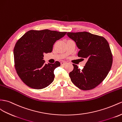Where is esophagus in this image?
I'll return each mask as SVG.
<instances>
[{
    "instance_id": "34e87169",
    "label": "esophagus",
    "mask_w": 122,
    "mask_h": 122,
    "mask_svg": "<svg viewBox=\"0 0 122 122\" xmlns=\"http://www.w3.org/2000/svg\"><path fill=\"white\" fill-rule=\"evenodd\" d=\"M66 63H66V62H64V61L61 62V65H65Z\"/></svg>"
}]
</instances>
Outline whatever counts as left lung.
Masks as SVG:
<instances>
[{"mask_svg":"<svg viewBox=\"0 0 122 122\" xmlns=\"http://www.w3.org/2000/svg\"><path fill=\"white\" fill-rule=\"evenodd\" d=\"M66 34L80 49L78 56L88 59L82 70L73 64L74 69L69 74L71 82L82 90L95 88L105 79L112 66L113 58L108 42L104 37L88 32Z\"/></svg>","mask_w":122,"mask_h":122,"instance_id":"1","label":"left lung"}]
</instances>
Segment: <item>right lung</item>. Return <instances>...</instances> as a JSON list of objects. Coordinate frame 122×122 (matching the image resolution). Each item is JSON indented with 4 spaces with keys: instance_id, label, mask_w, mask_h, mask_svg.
<instances>
[{
    "instance_id": "add662e5",
    "label": "right lung",
    "mask_w": 122,
    "mask_h": 122,
    "mask_svg": "<svg viewBox=\"0 0 122 122\" xmlns=\"http://www.w3.org/2000/svg\"><path fill=\"white\" fill-rule=\"evenodd\" d=\"M66 32L48 29L28 31L17 41L14 48L15 67L24 83L34 89L45 88L54 80V70L60 63L45 64L44 53L51 52L53 45Z\"/></svg>"
}]
</instances>
